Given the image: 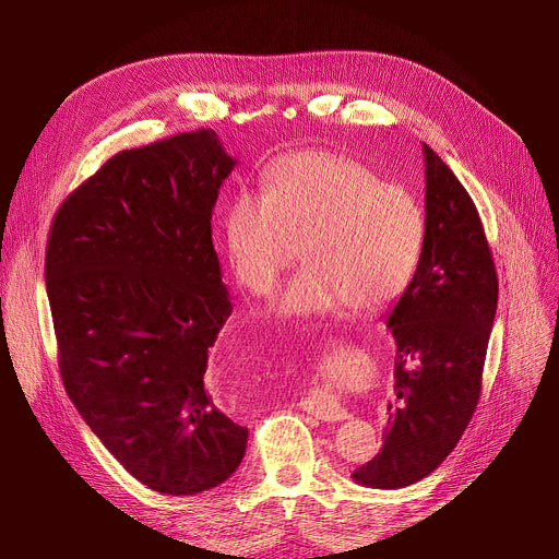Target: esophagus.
<instances>
[{"label": "esophagus", "instance_id": "34e87169", "mask_svg": "<svg viewBox=\"0 0 559 559\" xmlns=\"http://www.w3.org/2000/svg\"><path fill=\"white\" fill-rule=\"evenodd\" d=\"M301 407L306 413L314 415L317 419H324V421H340L346 419V409L342 407V403L333 396H324V394H314L301 401Z\"/></svg>", "mask_w": 559, "mask_h": 559}]
</instances>
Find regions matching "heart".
<instances>
[{"instance_id": "obj_1", "label": "heart", "mask_w": 559, "mask_h": 559, "mask_svg": "<svg viewBox=\"0 0 559 559\" xmlns=\"http://www.w3.org/2000/svg\"><path fill=\"white\" fill-rule=\"evenodd\" d=\"M235 276L267 295L278 276L306 260L276 301L278 312L317 317L378 312L413 283L426 242L417 197L365 165L324 152L278 158L264 192H240L224 222Z\"/></svg>"}]
</instances>
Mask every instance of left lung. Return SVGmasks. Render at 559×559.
<instances>
[{
  "label": "left lung",
  "instance_id": "obj_1",
  "mask_svg": "<svg viewBox=\"0 0 559 559\" xmlns=\"http://www.w3.org/2000/svg\"><path fill=\"white\" fill-rule=\"evenodd\" d=\"M426 242L419 270L388 317L396 340L394 403L380 453L354 480L373 489L419 483L447 460L480 399L498 301L485 228L457 176L424 144Z\"/></svg>",
  "mask_w": 559,
  "mask_h": 559
}]
</instances>
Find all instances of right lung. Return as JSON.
<instances>
[{
	"label": "right lung",
	"instance_id": "right-lung-1",
	"mask_svg": "<svg viewBox=\"0 0 559 559\" xmlns=\"http://www.w3.org/2000/svg\"><path fill=\"white\" fill-rule=\"evenodd\" d=\"M233 167L213 129L120 152L61 203L47 238L66 392L160 493L222 485L247 449L249 430L219 409L205 373L233 312L211 226Z\"/></svg>",
	"mask_w": 559,
	"mask_h": 559
}]
</instances>
